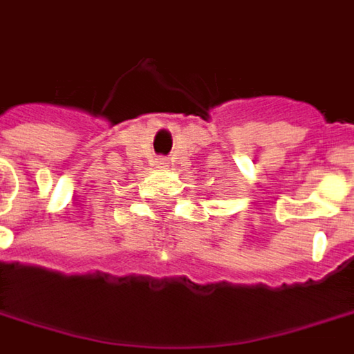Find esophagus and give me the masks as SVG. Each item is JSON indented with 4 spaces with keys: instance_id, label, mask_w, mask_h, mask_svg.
Returning <instances> with one entry per match:
<instances>
[{
    "instance_id": "esophagus-1",
    "label": "esophagus",
    "mask_w": 354,
    "mask_h": 354,
    "mask_svg": "<svg viewBox=\"0 0 354 354\" xmlns=\"http://www.w3.org/2000/svg\"><path fill=\"white\" fill-rule=\"evenodd\" d=\"M158 166L162 168V166H164V160H158Z\"/></svg>"
}]
</instances>
